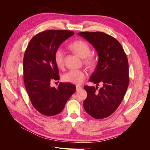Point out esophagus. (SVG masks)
<instances>
[{
	"mask_svg": "<svg viewBox=\"0 0 150 150\" xmlns=\"http://www.w3.org/2000/svg\"><path fill=\"white\" fill-rule=\"evenodd\" d=\"M83 89L82 87H81V86H76V91H79Z\"/></svg>",
	"mask_w": 150,
	"mask_h": 150,
	"instance_id": "1",
	"label": "esophagus"
}]
</instances>
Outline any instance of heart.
I'll list each match as a JSON object with an SVG mask.
<instances>
[{
	"mask_svg": "<svg viewBox=\"0 0 150 150\" xmlns=\"http://www.w3.org/2000/svg\"><path fill=\"white\" fill-rule=\"evenodd\" d=\"M68 47L79 57L83 58V64L89 69H93L96 65V58L91 53L89 44L82 39H78L71 42ZM54 60L59 69L64 67V52L60 48L57 49L54 54ZM87 78V73L83 70L70 71L62 76V80L66 83L79 85Z\"/></svg>",
	"mask_w": 150,
	"mask_h": 150,
	"instance_id": "b5f03b06",
	"label": "heart"
}]
</instances>
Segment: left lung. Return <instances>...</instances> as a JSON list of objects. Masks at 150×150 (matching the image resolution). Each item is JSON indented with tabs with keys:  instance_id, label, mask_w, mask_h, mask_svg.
Returning a JSON list of instances; mask_svg holds the SVG:
<instances>
[{
	"instance_id": "1",
	"label": "left lung",
	"mask_w": 150,
	"mask_h": 150,
	"mask_svg": "<svg viewBox=\"0 0 150 150\" xmlns=\"http://www.w3.org/2000/svg\"><path fill=\"white\" fill-rule=\"evenodd\" d=\"M91 44L98 52L96 69L89 79L103 88L84 86L88 96L84 108L95 119H103L114 112L120 105L129 84V66L126 54L118 40L102 32H81L78 34Z\"/></svg>"
}]
</instances>
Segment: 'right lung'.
<instances>
[{
    "label": "right lung",
    "mask_w": 150,
    "mask_h": 150,
    "mask_svg": "<svg viewBox=\"0 0 150 150\" xmlns=\"http://www.w3.org/2000/svg\"><path fill=\"white\" fill-rule=\"evenodd\" d=\"M74 34L73 31L67 30H45L34 36L25 49L23 60L25 88L34 108L45 116L60 113L76 91L75 85L71 83H60L57 89L50 85L52 81L59 79L54 52Z\"/></svg>",
    "instance_id": "obj_1"
}]
</instances>
